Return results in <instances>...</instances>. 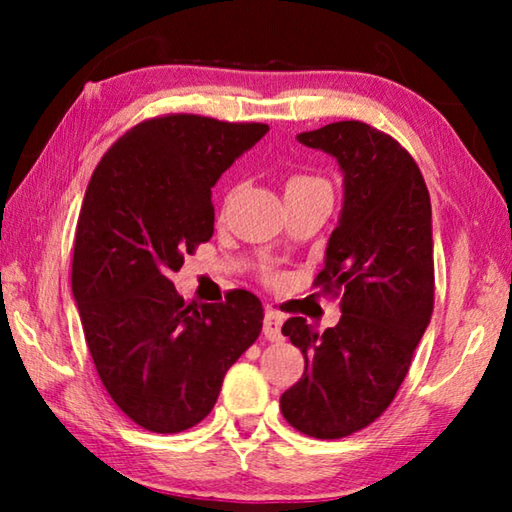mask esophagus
Masks as SVG:
<instances>
[{
    "label": "esophagus",
    "instance_id": "34e87169",
    "mask_svg": "<svg viewBox=\"0 0 512 512\" xmlns=\"http://www.w3.org/2000/svg\"><path fill=\"white\" fill-rule=\"evenodd\" d=\"M282 323L284 318L273 309H266L264 314V336L268 341H280L282 339Z\"/></svg>",
    "mask_w": 512,
    "mask_h": 512
}]
</instances>
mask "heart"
I'll return each mask as SVG.
<instances>
[{"label": "heart", "instance_id": "obj_1", "mask_svg": "<svg viewBox=\"0 0 512 512\" xmlns=\"http://www.w3.org/2000/svg\"><path fill=\"white\" fill-rule=\"evenodd\" d=\"M316 187H327L323 180H318L314 176H302V173H296V176H289L287 180V194L293 192H307V189H316Z\"/></svg>", "mask_w": 512, "mask_h": 512}]
</instances>
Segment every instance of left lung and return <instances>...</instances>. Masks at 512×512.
I'll return each instance as SVG.
<instances>
[{
  "label": "left lung",
  "instance_id": "obj_1",
  "mask_svg": "<svg viewBox=\"0 0 512 512\" xmlns=\"http://www.w3.org/2000/svg\"><path fill=\"white\" fill-rule=\"evenodd\" d=\"M298 142L329 153L343 173V207L314 284L341 296L323 334L293 316L282 334L305 372L280 397L307 436L332 440L368 427L393 402L433 311L431 201L418 164L391 135L336 121Z\"/></svg>",
  "mask_w": 512,
  "mask_h": 512
}]
</instances>
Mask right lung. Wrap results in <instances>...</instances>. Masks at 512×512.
<instances>
[{"instance_id":"obj_1","label":"right lung","mask_w":512,"mask_h":512,"mask_svg":"<svg viewBox=\"0 0 512 512\" xmlns=\"http://www.w3.org/2000/svg\"><path fill=\"white\" fill-rule=\"evenodd\" d=\"M266 133V124L198 115L142 121L110 146L85 189L74 300L103 386L144 429L201 422L262 332V302L250 291L196 305L169 277L212 237L216 180Z\"/></svg>"}]
</instances>
